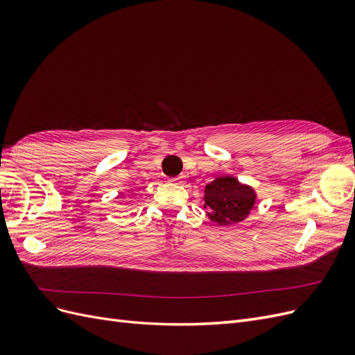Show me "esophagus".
<instances>
[{"label":"esophagus","mask_w":355,"mask_h":355,"mask_svg":"<svg viewBox=\"0 0 355 355\" xmlns=\"http://www.w3.org/2000/svg\"><path fill=\"white\" fill-rule=\"evenodd\" d=\"M170 182L171 184H176V185H182L185 182V179L184 178H180V176H178V178H171L170 179Z\"/></svg>","instance_id":"esophagus-1"}]
</instances>
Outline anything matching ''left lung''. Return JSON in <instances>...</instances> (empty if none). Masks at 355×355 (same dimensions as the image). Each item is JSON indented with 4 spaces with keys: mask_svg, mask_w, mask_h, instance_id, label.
Here are the masks:
<instances>
[{
    "mask_svg": "<svg viewBox=\"0 0 355 355\" xmlns=\"http://www.w3.org/2000/svg\"><path fill=\"white\" fill-rule=\"evenodd\" d=\"M257 192L235 176H219L204 188V207L207 218L219 227H231L249 216Z\"/></svg>",
    "mask_w": 355,
    "mask_h": 355,
    "instance_id": "obj_1",
    "label": "left lung"
}]
</instances>
